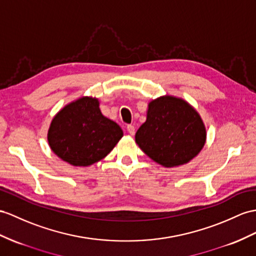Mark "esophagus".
Here are the masks:
<instances>
[{
  "label": "esophagus",
  "instance_id": "obj_1",
  "mask_svg": "<svg viewBox=\"0 0 256 256\" xmlns=\"http://www.w3.org/2000/svg\"><path fill=\"white\" fill-rule=\"evenodd\" d=\"M126 129H127V132H128V134H132V136H134V132H136V129H134V127L132 126V124H128V126L126 127Z\"/></svg>",
  "mask_w": 256,
  "mask_h": 256
}]
</instances>
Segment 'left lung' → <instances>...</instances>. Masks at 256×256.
<instances>
[{
  "instance_id": "1",
  "label": "left lung",
  "mask_w": 256,
  "mask_h": 256,
  "mask_svg": "<svg viewBox=\"0 0 256 256\" xmlns=\"http://www.w3.org/2000/svg\"><path fill=\"white\" fill-rule=\"evenodd\" d=\"M205 140L206 130L198 112L170 96L148 103L146 120L136 134L142 151L165 167L188 163L200 153Z\"/></svg>"
}]
</instances>
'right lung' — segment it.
<instances>
[{"label":"right lung","mask_w":256,"mask_h":256,"mask_svg":"<svg viewBox=\"0 0 256 256\" xmlns=\"http://www.w3.org/2000/svg\"><path fill=\"white\" fill-rule=\"evenodd\" d=\"M98 98H80L53 118L48 140L60 158L74 166L101 160L122 139V130L102 115Z\"/></svg>","instance_id":"right-lung-1"}]
</instances>
